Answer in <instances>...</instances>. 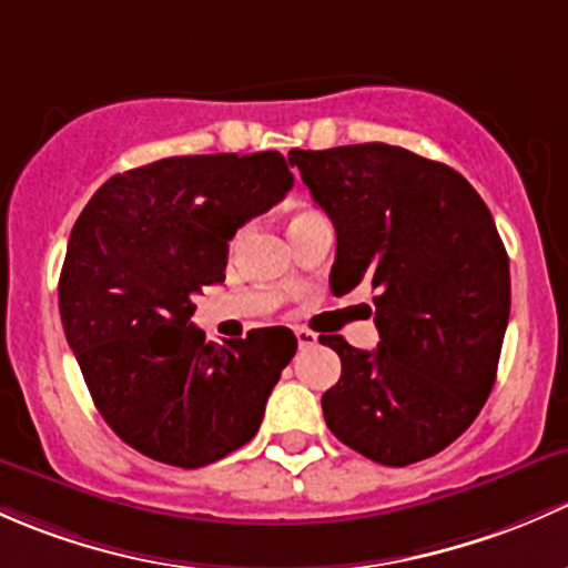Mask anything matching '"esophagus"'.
<instances>
[{"instance_id":"34e87169","label":"esophagus","mask_w":568,"mask_h":568,"mask_svg":"<svg viewBox=\"0 0 568 568\" xmlns=\"http://www.w3.org/2000/svg\"><path fill=\"white\" fill-rule=\"evenodd\" d=\"M295 338H297V347L301 349L314 347V344H317V333L306 331V327H295Z\"/></svg>"}]
</instances>
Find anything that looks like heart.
<instances>
[{
	"mask_svg": "<svg viewBox=\"0 0 568 568\" xmlns=\"http://www.w3.org/2000/svg\"><path fill=\"white\" fill-rule=\"evenodd\" d=\"M306 213H312V210H301V213H295L292 219H297V215H306Z\"/></svg>",
	"mask_w": 568,
	"mask_h": 568,
	"instance_id": "1",
	"label": "heart"
}]
</instances>
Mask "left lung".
Wrapping results in <instances>:
<instances>
[{
	"mask_svg": "<svg viewBox=\"0 0 568 568\" xmlns=\"http://www.w3.org/2000/svg\"><path fill=\"white\" fill-rule=\"evenodd\" d=\"M336 226L333 295L372 286L377 349L320 336L342 358L325 424L372 462L435 457L476 420L511 308L508 254L484 199L446 163L390 144L292 150Z\"/></svg>",
	"mask_w": 568,
	"mask_h": 568,
	"instance_id": "8db88e82",
	"label": "left lung"
}]
</instances>
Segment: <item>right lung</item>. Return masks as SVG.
Instances as JSON below:
<instances>
[{
	"instance_id": "add662e5",
	"label": "right lung",
	"mask_w": 568,
	"mask_h": 568,
	"mask_svg": "<svg viewBox=\"0 0 568 568\" xmlns=\"http://www.w3.org/2000/svg\"><path fill=\"white\" fill-rule=\"evenodd\" d=\"M292 189L282 153L178 155L106 180L75 221L60 317L92 402L120 440L174 467L245 446L297 349L290 327L224 347L191 323L224 282L230 241Z\"/></svg>"
}]
</instances>
